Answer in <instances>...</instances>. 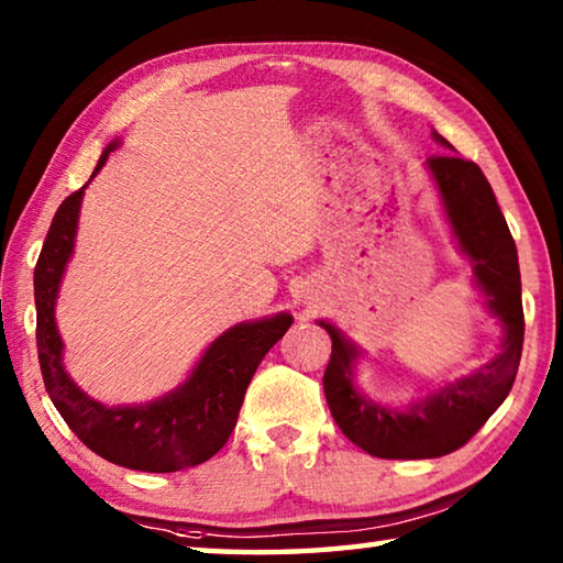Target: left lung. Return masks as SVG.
Instances as JSON below:
<instances>
[{
  "label": "left lung",
  "instance_id": "left-lung-1",
  "mask_svg": "<svg viewBox=\"0 0 563 563\" xmlns=\"http://www.w3.org/2000/svg\"><path fill=\"white\" fill-rule=\"evenodd\" d=\"M432 136L446 151H454L437 131ZM427 168L440 190L456 243L472 263L476 285L487 295V308L501 322L504 338L499 355L474 375L407 409H389L357 393L352 367L360 350L335 325L320 320L332 340L322 377L330 412L352 444L379 460H432L460 450L507 399L521 360L523 308L517 245L489 180L474 161L456 154L430 156Z\"/></svg>",
  "mask_w": 563,
  "mask_h": 563
}]
</instances>
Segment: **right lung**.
<instances>
[{
  "mask_svg": "<svg viewBox=\"0 0 563 563\" xmlns=\"http://www.w3.org/2000/svg\"><path fill=\"white\" fill-rule=\"evenodd\" d=\"M117 146H107L91 178ZM84 188L87 186L64 198L59 211L54 213L34 268L36 350L46 393L69 430L103 460L158 474L203 464L228 442L255 369L265 352L288 332L292 318L280 312L225 330L208 345L186 383L154 402L129 407L97 402L66 375L62 362L64 342L54 320L59 283L74 253Z\"/></svg>",
  "mask_w": 563,
  "mask_h": 563,
  "instance_id": "1",
  "label": "right lung"
}]
</instances>
